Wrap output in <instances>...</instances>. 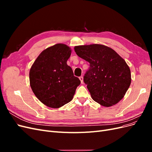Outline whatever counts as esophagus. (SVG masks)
I'll return each mask as SVG.
<instances>
[{"label":"esophagus","instance_id":"obj_1","mask_svg":"<svg viewBox=\"0 0 152 152\" xmlns=\"http://www.w3.org/2000/svg\"><path fill=\"white\" fill-rule=\"evenodd\" d=\"M79 79H80V82H81V83L82 84H83V77L82 76H80V77H79Z\"/></svg>","mask_w":152,"mask_h":152}]
</instances>
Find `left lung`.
I'll return each mask as SVG.
<instances>
[{
  "instance_id": "left-lung-1",
  "label": "left lung",
  "mask_w": 152,
  "mask_h": 152,
  "mask_svg": "<svg viewBox=\"0 0 152 152\" xmlns=\"http://www.w3.org/2000/svg\"><path fill=\"white\" fill-rule=\"evenodd\" d=\"M75 51L89 63L84 76L92 98L104 107L117 104L131 82L129 67L112 49L100 44L75 46Z\"/></svg>"
}]
</instances>
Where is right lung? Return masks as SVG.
<instances>
[{"mask_svg":"<svg viewBox=\"0 0 152 152\" xmlns=\"http://www.w3.org/2000/svg\"><path fill=\"white\" fill-rule=\"evenodd\" d=\"M70 55V48L57 44L43 50L31 67V88L36 97L49 107L58 108L70 102L80 84L66 63Z\"/></svg>","mask_w":152,"mask_h":152,"instance_id":"obj_1","label":"right lung"}]
</instances>
